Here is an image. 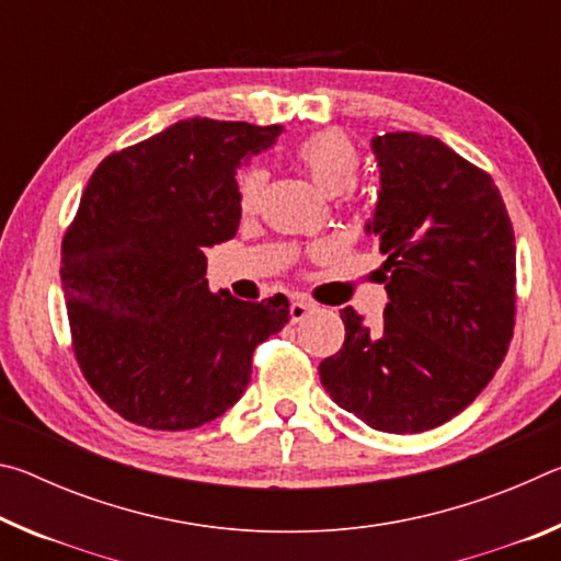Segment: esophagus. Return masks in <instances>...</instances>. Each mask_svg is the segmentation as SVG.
<instances>
[{
  "instance_id": "34e87169",
  "label": "esophagus",
  "mask_w": 561,
  "mask_h": 561,
  "mask_svg": "<svg viewBox=\"0 0 561 561\" xmlns=\"http://www.w3.org/2000/svg\"><path fill=\"white\" fill-rule=\"evenodd\" d=\"M311 311H314V304H311L309 299H304V297H297V299L291 301V307H289L291 324H297V321H304V319H307V314H311Z\"/></svg>"
}]
</instances>
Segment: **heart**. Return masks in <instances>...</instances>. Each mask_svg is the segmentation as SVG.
Segmentation results:
<instances>
[{
	"label": "heart",
	"instance_id": "obj_1",
	"mask_svg": "<svg viewBox=\"0 0 561 561\" xmlns=\"http://www.w3.org/2000/svg\"><path fill=\"white\" fill-rule=\"evenodd\" d=\"M297 165L309 175L321 193L339 195L356 183L358 150L339 130L314 133L294 150ZM264 173L260 168H244L237 175V205L242 213H252L260 203Z\"/></svg>",
	"mask_w": 561,
	"mask_h": 561
}]
</instances>
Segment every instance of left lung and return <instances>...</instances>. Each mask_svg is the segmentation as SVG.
Returning <instances> with one entry per match:
<instances>
[{"label": "left lung", "instance_id": "obj_1", "mask_svg": "<svg viewBox=\"0 0 561 561\" xmlns=\"http://www.w3.org/2000/svg\"><path fill=\"white\" fill-rule=\"evenodd\" d=\"M381 168L374 234L388 304L378 329L341 309L346 339L319 364L327 393L383 433H423L465 411L515 331L517 250L485 170L421 133L371 140Z\"/></svg>", "mask_w": 561, "mask_h": 561}]
</instances>
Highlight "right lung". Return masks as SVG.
Here are the masks:
<instances>
[{"mask_svg": "<svg viewBox=\"0 0 561 561\" xmlns=\"http://www.w3.org/2000/svg\"><path fill=\"white\" fill-rule=\"evenodd\" d=\"M282 126L187 118L101 160L61 242L73 356L111 411L190 431L240 401L289 299L213 294L203 247L240 227L234 173Z\"/></svg>", "mask_w": 561, "mask_h": 561, "instance_id": "obj_1", "label": "right lung"}]
</instances>
